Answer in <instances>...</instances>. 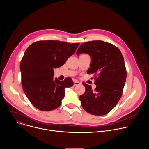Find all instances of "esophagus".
Masks as SVG:
<instances>
[{"label": "esophagus", "mask_w": 149, "mask_h": 149, "mask_svg": "<svg viewBox=\"0 0 149 149\" xmlns=\"http://www.w3.org/2000/svg\"><path fill=\"white\" fill-rule=\"evenodd\" d=\"M80 84V82L78 81H74V86H78V85Z\"/></svg>", "instance_id": "esophagus-1"}]
</instances>
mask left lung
I'll list each match as a JSON object with an SVG mask.
<instances>
[{
	"label": "left lung",
	"instance_id": "1",
	"mask_svg": "<svg viewBox=\"0 0 149 149\" xmlns=\"http://www.w3.org/2000/svg\"><path fill=\"white\" fill-rule=\"evenodd\" d=\"M86 53L91 56L87 74H94L96 88L83 84L84 94L79 96L83 109L88 113L103 116L111 111L120 100L126 80L127 71L124 58L115 45L102 40L83 43L77 55Z\"/></svg>",
	"mask_w": 149,
	"mask_h": 149
}]
</instances>
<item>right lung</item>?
Listing matches in <instances>:
<instances>
[{
  "label": "right lung",
  "instance_id": "right-lung-1",
  "mask_svg": "<svg viewBox=\"0 0 149 149\" xmlns=\"http://www.w3.org/2000/svg\"><path fill=\"white\" fill-rule=\"evenodd\" d=\"M79 43L59 40H39L25 51L20 61L23 90L37 109L48 111L59 107L65 89L73 86L71 78L63 81L53 79L54 69L61 67L76 51Z\"/></svg>",
  "mask_w": 149,
  "mask_h": 149
}]
</instances>
